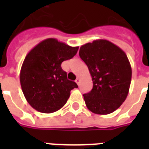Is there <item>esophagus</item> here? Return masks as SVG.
<instances>
[{"mask_svg":"<svg viewBox=\"0 0 149 149\" xmlns=\"http://www.w3.org/2000/svg\"><path fill=\"white\" fill-rule=\"evenodd\" d=\"M76 83H77L78 85H79V78H78V77H77V79H76Z\"/></svg>","mask_w":149,"mask_h":149,"instance_id":"esophagus-1","label":"esophagus"}]
</instances>
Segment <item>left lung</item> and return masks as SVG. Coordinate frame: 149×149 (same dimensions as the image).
Segmentation results:
<instances>
[{"instance_id": "1", "label": "left lung", "mask_w": 149, "mask_h": 149, "mask_svg": "<svg viewBox=\"0 0 149 149\" xmlns=\"http://www.w3.org/2000/svg\"><path fill=\"white\" fill-rule=\"evenodd\" d=\"M79 57L86 63L93 89L84 93L87 108L97 114H108L125 101L132 80V67L121 49L105 39L82 45Z\"/></svg>"}]
</instances>
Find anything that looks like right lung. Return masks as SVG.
Masks as SVG:
<instances>
[{
    "instance_id": "obj_1",
    "label": "right lung",
    "mask_w": 149,
    "mask_h": 149,
    "mask_svg": "<svg viewBox=\"0 0 149 149\" xmlns=\"http://www.w3.org/2000/svg\"><path fill=\"white\" fill-rule=\"evenodd\" d=\"M78 49L47 38L28 53L20 72V83L25 99L35 110L45 113L57 111L65 104L70 91L78 87L61 67Z\"/></svg>"
}]
</instances>
